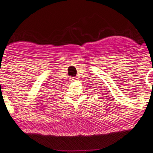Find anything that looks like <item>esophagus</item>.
<instances>
[{"mask_svg": "<svg viewBox=\"0 0 153 153\" xmlns=\"http://www.w3.org/2000/svg\"><path fill=\"white\" fill-rule=\"evenodd\" d=\"M72 80H76V79H75V78H73V79H72Z\"/></svg>", "mask_w": 153, "mask_h": 153, "instance_id": "34e87169", "label": "esophagus"}]
</instances>
